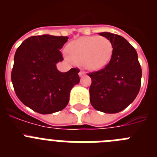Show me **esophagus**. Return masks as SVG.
Instances as JSON below:
<instances>
[{
	"mask_svg": "<svg viewBox=\"0 0 157 157\" xmlns=\"http://www.w3.org/2000/svg\"><path fill=\"white\" fill-rule=\"evenodd\" d=\"M78 75H79L80 77H82V76H84L86 75V72L84 71H80V72L78 73Z\"/></svg>",
	"mask_w": 157,
	"mask_h": 157,
	"instance_id": "1",
	"label": "esophagus"
}]
</instances>
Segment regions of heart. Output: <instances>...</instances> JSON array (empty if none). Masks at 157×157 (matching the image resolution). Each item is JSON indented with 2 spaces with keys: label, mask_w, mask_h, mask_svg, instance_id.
Segmentation results:
<instances>
[{
  "label": "heart",
  "mask_w": 157,
  "mask_h": 157,
  "mask_svg": "<svg viewBox=\"0 0 157 157\" xmlns=\"http://www.w3.org/2000/svg\"><path fill=\"white\" fill-rule=\"evenodd\" d=\"M68 49L71 54L68 59L91 71L105 67L113 52L112 42L106 37L98 36L80 37L69 44Z\"/></svg>",
  "instance_id": "heart-1"
}]
</instances>
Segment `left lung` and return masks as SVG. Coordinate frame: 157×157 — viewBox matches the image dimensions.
Masks as SVG:
<instances>
[{
  "instance_id": "obj_1",
  "label": "left lung",
  "mask_w": 157,
  "mask_h": 157,
  "mask_svg": "<svg viewBox=\"0 0 157 157\" xmlns=\"http://www.w3.org/2000/svg\"><path fill=\"white\" fill-rule=\"evenodd\" d=\"M112 42L110 61L101 70L89 73L90 103L96 110L117 113L132 103L141 87V68L135 48L122 36L100 33Z\"/></svg>"
}]
</instances>
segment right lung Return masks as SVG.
<instances>
[{
	"instance_id": "right-lung-1",
	"label": "right lung",
	"mask_w": 157,
	"mask_h": 157,
	"mask_svg": "<svg viewBox=\"0 0 157 157\" xmlns=\"http://www.w3.org/2000/svg\"><path fill=\"white\" fill-rule=\"evenodd\" d=\"M68 37L48 34L32 36L18 47L11 78L22 103L41 114L64 109L71 90L79 82L78 68L60 72L56 63L63 60L61 49Z\"/></svg>"
}]
</instances>
